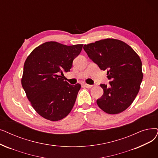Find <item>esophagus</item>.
Instances as JSON below:
<instances>
[{
  "label": "esophagus",
  "instance_id": "34e87169",
  "mask_svg": "<svg viewBox=\"0 0 158 158\" xmlns=\"http://www.w3.org/2000/svg\"><path fill=\"white\" fill-rule=\"evenodd\" d=\"M83 86H84L85 87L87 88H92V87L93 86L92 85H88V84H84V85H83Z\"/></svg>",
  "mask_w": 158,
  "mask_h": 158
}]
</instances>
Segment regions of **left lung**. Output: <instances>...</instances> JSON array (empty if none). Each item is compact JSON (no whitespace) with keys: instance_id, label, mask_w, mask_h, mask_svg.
I'll list each match as a JSON object with an SVG mask.
<instances>
[{"instance_id":"left-lung-1","label":"left lung","mask_w":158,"mask_h":158,"mask_svg":"<svg viewBox=\"0 0 158 158\" xmlns=\"http://www.w3.org/2000/svg\"><path fill=\"white\" fill-rule=\"evenodd\" d=\"M88 56L101 70H107L110 85H101L103 95L97 100L98 106L109 114L123 112L138 94L143 74L141 60L137 53L118 39H105L85 44Z\"/></svg>"}]
</instances>
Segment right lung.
Instances as JSON below:
<instances>
[{"label": "right lung", "instance_id": "1", "mask_svg": "<svg viewBox=\"0 0 158 158\" xmlns=\"http://www.w3.org/2000/svg\"><path fill=\"white\" fill-rule=\"evenodd\" d=\"M83 46L46 42L35 48L26 59L21 84L32 107L44 119H63L73 108L81 85H70L60 73L70 71Z\"/></svg>", "mask_w": 158, "mask_h": 158}]
</instances>
